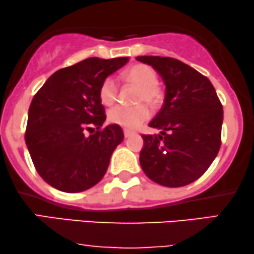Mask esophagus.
<instances>
[{
  "mask_svg": "<svg viewBox=\"0 0 254 254\" xmlns=\"http://www.w3.org/2000/svg\"><path fill=\"white\" fill-rule=\"evenodd\" d=\"M124 134H125V137H129L131 134H133V131H130V130H128V129H124Z\"/></svg>",
  "mask_w": 254,
  "mask_h": 254,
  "instance_id": "esophagus-1",
  "label": "esophagus"
}]
</instances>
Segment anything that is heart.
<instances>
[{"mask_svg": "<svg viewBox=\"0 0 254 254\" xmlns=\"http://www.w3.org/2000/svg\"><path fill=\"white\" fill-rule=\"evenodd\" d=\"M126 78L131 83L136 84L141 87L137 101L147 103L150 106L155 107L162 101L163 93L161 88L157 86V74L153 67L146 64H136L126 71ZM118 81L113 75H108L103 80L99 88V98L101 103L106 106H110L117 100ZM150 117L149 107L146 104H140L137 106L128 107L118 105L108 111V120L112 124L119 125L121 127L134 129Z\"/></svg>", "mask_w": 254, "mask_h": 254, "instance_id": "heart-1", "label": "heart"}]
</instances>
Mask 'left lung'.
Returning a JSON list of instances; mask_svg holds the SVG:
<instances>
[{"label": "left lung", "mask_w": 254, "mask_h": 254, "mask_svg": "<svg viewBox=\"0 0 254 254\" xmlns=\"http://www.w3.org/2000/svg\"><path fill=\"white\" fill-rule=\"evenodd\" d=\"M162 77L166 95L149 123L159 135H142L140 164L151 181L164 187H184L199 179L220 148L223 106L205 75L179 59L139 56Z\"/></svg>", "instance_id": "obj_1"}]
</instances>
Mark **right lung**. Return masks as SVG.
<instances>
[{
  "instance_id": "right-lung-1",
  "label": "right lung",
  "mask_w": 254,
  "mask_h": 254,
  "mask_svg": "<svg viewBox=\"0 0 254 254\" xmlns=\"http://www.w3.org/2000/svg\"><path fill=\"white\" fill-rule=\"evenodd\" d=\"M129 61L87 58L55 72L32 99L25 143L37 173L64 192H80L100 182L112 154L124 140L119 125L103 127L99 98L103 80ZM94 134L84 136V130ZM93 133V131H92Z\"/></svg>"
}]
</instances>
